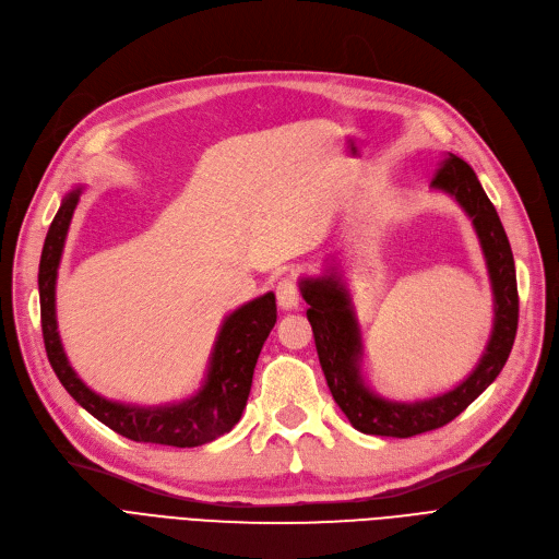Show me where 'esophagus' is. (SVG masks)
Here are the masks:
<instances>
[{"mask_svg":"<svg viewBox=\"0 0 559 559\" xmlns=\"http://www.w3.org/2000/svg\"><path fill=\"white\" fill-rule=\"evenodd\" d=\"M277 305L282 309H298L300 307V286L294 277H282L275 286Z\"/></svg>","mask_w":559,"mask_h":559,"instance_id":"1","label":"esophagus"}]
</instances>
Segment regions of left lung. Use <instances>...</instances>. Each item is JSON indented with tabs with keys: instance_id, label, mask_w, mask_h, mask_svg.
<instances>
[{
	"instance_id": "left-lung-1",
	"label": "left lung",
	"mask_w": 559,
	"mask_h": 559,
	"mask_svg": "<svg viewBox=\"0 0 559 559\" xmlns=\"http://www.w3.org/2000/svg\"><path fill=\"white\" fill-rule=\"evenodd\" d=\"M432 189L448 193L473 221L493 290V330L489 343L471 376L455 389L414 403L386 401L370 391L361 378L364 345L359 323L348 286L338 275V269L332 265V271L323 277L300 280L302 298L309 305L307 318L313 330L318 359H321L332 397L348 416L353 428L364 435L407 439L443 428L498 378L514 345L519 325L516 269L496 206L487 198L473 168L455 154L445 156L432 179Z\"/></svg>"
}]
</instances>
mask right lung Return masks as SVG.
Instances as JSON below:
<instances>
[{
  "label": "right lung",
  "mask_w": 559,
  "mask_h": 559,
  "mask_svg": "<svg viewBox=\"0 0 559 559\" xmlns=\"http://www.w3.org/2000/svg\"><path fill=\"white\" fill-rule=\"evenodd\" d=\"M79 195L82 189H74L63 198L49 225L38 269L43 338L57 378L88 414L131 441L195 448L223 437L246 409L259 353L277 321L275 294L254 298L225 318L214 353L209 357L206 378L195 395L181 403L156 407L106 401L79 380L66 357L57 328V275Z\"/></svg>",
  "instance_id": "add662e5"
}]
</instances>
